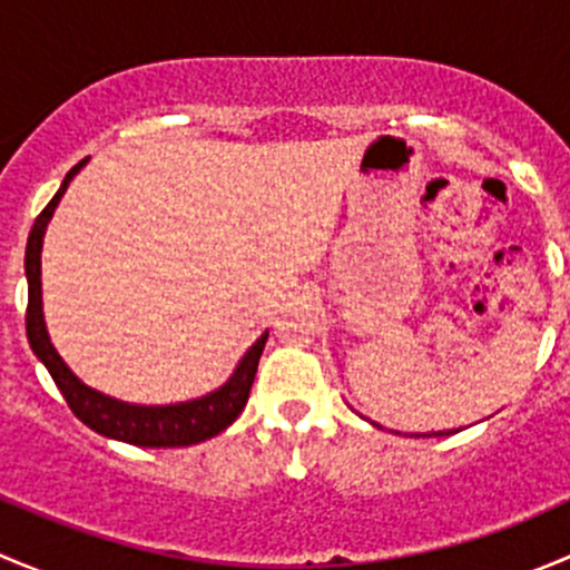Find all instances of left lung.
<instances>
[{
    "label": "left lung",
    "mask_w": 570,
    "mask_h": 570,
    "mask_svg": "<svg viewBox=\"0 0 570 570\" xmlns=\"http://www.w3.org/2000/svg\"><path fill=\"white\" fill-rule=\"evenodd\" d=\"M375 424V422H372ZM375 428H381V424H375ZM424 435H450V433H424Z\"/></svg>",
    "instance_id": "1"
}]
</instances>
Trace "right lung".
Segmentation results:
<instances>
[{
    "mask_svg": "<svg viewBox=\"0 0 570 570\" xmlns=\"http://www.w3.org/2000/svg\"><path fill=\"white\" fill-rule=\"evenodd\" d=\"M85 165H88V159H82V163L68 170L55 198L36 217V226H32L30 239H27L24 273L27 292H30V297H27V338H30L32 353L49 370L51 381L66 396L73 416L88 424L90 430H96V433L107 435V439L126 441V444L135 446H193L206 439H215L243 413L245 402H248L258 358H262L264 342L269 336L267 331L253 342V347L239 358L237 370L232 372V377L220 389L187 402H170V405H137V402H124L96 392L68 370V364L51 344L43 320V292H40V250H43L46 226H49L57 204L66 195L71 178Z\"/></svg>",
    "mask_w": 570,
    "mask_h": 570,
    "instance_id": "1",
    "label": "right lung"
}]
</instances>
